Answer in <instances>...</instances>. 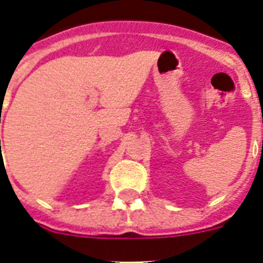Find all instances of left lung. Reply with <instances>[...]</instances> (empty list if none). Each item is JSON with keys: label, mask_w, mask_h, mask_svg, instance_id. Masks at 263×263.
Returning <instances> with one entry per match:
<instances>
[{"label": "left lung", "mask_w": 263, "mask_h": 263, "mask_svg": "<svg viewBox=\"0 0 263 263\" xmlns=\"http://www.w3.org/2000/svg\"><path fill=\"white\" fill-rule=\"evenodd\" d=\"M262 122H263V121H262ZM262 148H263V139H262Z\"/></svg>", "instance_id": "left-lung-1"}]
</instances>
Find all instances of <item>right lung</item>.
<instances>
[{
  "mask_svg": "<svg viewBox=\"0 0 263 263\" xmlns=\"http://www.w3.org/2000/svg\"><path fill=\"white\" fill-rule=\"evenodd\" d=\"M0 145H1V141H0Z\"/></svg>",
  "mask_w": 263,
  "mask_h": 263,
  "instance_id": "obj_1",
  "label": "right lung"
}]
</instances>
